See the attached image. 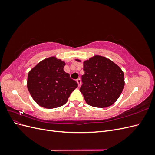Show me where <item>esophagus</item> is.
<instances>
[{"instance_id":"esophagus-1","label":"esophagus","mask_w":155,"mask_h":155,"mask_svg":"<svg viewBox=\"0 0 155 155\" xmlns=\"http://www.w3.org/2000/svg\"><path fill=\"white\" fill-rule=\"evenodd\" d=\"M77 83H78V87H80V85H81V79H79V78H78V79H77Z\"/></svg>"}]
</instances>
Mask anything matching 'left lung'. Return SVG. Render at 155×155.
<instances>
[{"label":"left lung","instance_id":"left-lung-1","mask_svg":"<svg viewBox=\"0 0 155 155\" xmlns=\"http://www.w3.org/2000/svg\"><path fill=\"white\" fill-rule=\"evenodd\" d=\"M83 70L80 92L87 104L99 108L114 104L125 85L124 72L118 65L107 58L95 55L83 62Z\"/></svg>","mask_w":155,"mask_h":155}]
</instances>
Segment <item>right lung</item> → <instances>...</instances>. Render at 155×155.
Masks as SVG:
<instances>
[{
    "label": "right lung",
    "mask_w": 155,
    "mask_h": 155,
    "mask_svg": "<svg viewBox=\"0 0 155 155\" xmlns=\"http://www.w3.org/2000/svg\"><path fill=\"white\" fill-rule=\"evenodd\" d=\"M65 63L55 57L41 61L28 75L27 87L41 107L54 109L64 105L78 87L76 81L63 70Z\"/></svg>",
    "instance_id": "1"
}]
</instances>
